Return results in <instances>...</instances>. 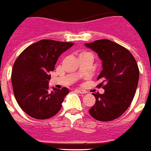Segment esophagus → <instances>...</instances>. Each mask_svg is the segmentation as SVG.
Wrapping results in <instances>:
<instances>
[{
    "label": "esophagus",
    "mask_w": 151,
    "mask_h": 151,
    "mask_svg": "<svg viewBox=\"0 0 151 151\" xmlns=\"http://www.w3.org/2000/svg\"><path fill=\"white\" fill-rule=\"evenodd\" d=\"M76 91L78 92V93H87V91L83 90V89H81V88H78V89H76Z\"/></svg>",
    "instance_id": "obj_1"
}]
</instances>
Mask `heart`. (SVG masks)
<instances>
[{
  "label": "heart",
  "mask_w": 151,
  "mask_h": 151,
  "mask_svg": "<svg viewBox=\"0 0 151 151\" xmlns=\"http://www.w3.org/2000/svg\"><path fill=\"white\" fill-rule=\"evenodd\" d=\"M84 53H86V52H84V53H81V54H84Z\"/></svg>",
  "instance_id": "heart-1"
}]
</instances>
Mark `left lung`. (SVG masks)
Segmentation results:
<instances>
[{
    "label": "left lung",
    "instance_id": "left-lung-1",
    "mask_svg": "<svg viewBox=\"0 0 151 151\" xmlns=\"http://www.w3.org/2000/svg\"><path fill=\"white\" fill-rule=\"evenodd\" d=\"M85 46L98 53L102 61L98 87L105 90L103 94L93 93L96 102L88 112L97 120L111 121L124 113L134 98L138 66L129 50L110 40H98Z\"/></svg>",
    "mask_w": 151,
    "mask_h": 151
}]
</instances>
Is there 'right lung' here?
Segmentation results:
<instances>
[{
  "label": "right lung",
  "mask_w": 151,
  "mask_h": 151,
  "mask_svg": "<svg viewBox=\"0 0 151 151\" xmlns=\"http://www.w3.org/2000/svg\"><path fill=\"white\" fill-rule=\"evenodd\" d=\"M73 45L41 40L26 48L14 62L11 75L14 94L19 106L31 117L45 119L60 111L69 90L64 87L50 91V72L61 54Z\"/></svg>",
  "instance_id": "add662e5"
}]
</instances>
